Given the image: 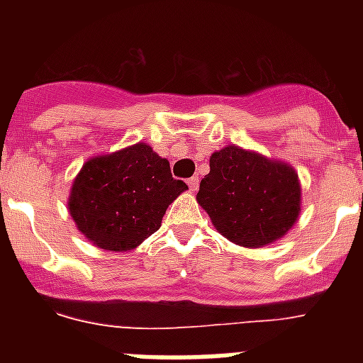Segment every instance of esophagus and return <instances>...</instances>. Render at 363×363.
<instances>
[{
    "mask_svg": "<svg viewBox=\"0 0 363 363\" xmlns=\"http://www.w3.org/2000/svg\"><path fill=\"white\" fill-rule=\"evenodd\" d=\"M187 185L192 192H196L198 187H200V178H198V176H192V178H189Z\"/></svg>",
    "mask_w": 363,
    "mask_h": 363,
    "instance_id": "obj_1",
    "label": "esophagus"
}]
</instances>
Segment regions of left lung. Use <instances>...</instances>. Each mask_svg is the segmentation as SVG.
<instances>
[{
    "mask_svg": "<svg viewBox=\"0 0 363 363\" xmlns=\"http://www.w3.org/2000/svg\"><path fill=\"white\" fill-rule=\"evenodd\" d=\"M209 165L196 200L227 240L258 249L294 225L301 189L293 167L238 145L213 152Z\"/></svg>",
    "mask_w": 363,
    "mask_h": 363,
    "instance_id": "obj_1",
    "label": "left lung"
}]
</instances>
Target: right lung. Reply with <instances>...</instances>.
Wrapping results in <instances>:
<instances>
[{
	"instance_id": "add662e5",
	"label": "right lung",
	"mask_w": 363,
	"mask_h": 363,
	"mask_svg": "<svg viewBox=\"0 0 363 363\" xmlns=\"http://www.w3.org/2000/svg\"><path fill=\"white\" fill-rule=\"evenodd\" d=\"M187 185L147 143L94 156L74 178L69 213L79 233L105 251H130L162 225Z\"/></svg>"
}]
</instances>
